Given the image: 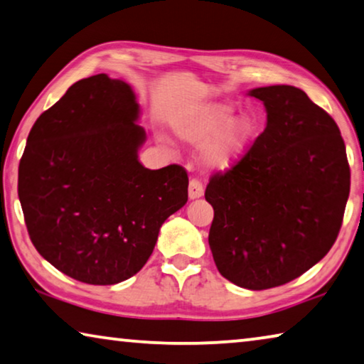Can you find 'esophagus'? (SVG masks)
<instances>
[{
    "label": "esophagus",
    "mask_w": 364,
    "mask_h": 364,
    "mask_svg": "<svg viewBox=\"0 0 364 364\" xmlns=\"http://www.w3.org/2000/svg\"><path fill=\"white\" fill-rule=\"evenodd\" d=\"M188 194L189 199H199L204 196V184L200 183L199 180H191L189 181V188H188Z\"/></svg>",
    "instance_id": "esophagus-1"
}]
</instances>
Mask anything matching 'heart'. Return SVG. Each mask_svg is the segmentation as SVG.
Segmentation results:
<instances>
[{
    "label": "heart",
    "instance_id": "obj_1",
    "mask_svg": "<svg viewBox=\"0 0 364 364\" xmlns=\"http://www.w3.org/2000/svg\"><path fill=\"white\" fill-rule=\"evenodd\" d=\"M235 117V108L227 102H210L188 107L176 113L171 126L183 141L194 146L204 144L200 160L212 170H228L246 151L255 121L246 114Z\"/></svg>",
    "mask_w": 364,
    "mask_h": 364
}]
</instances>
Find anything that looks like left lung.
<instances>
[{
	"label": "left lung",
	"mask_w": 364,
	"mask_h": 364,
	"mask_svg": "<svg viewBox=\"0 0 364 364\" xmlns=\"http://www.w3.org/2000/svg\"><path fill=\"white\" fill-rule=\"evenodd\" d=\"M267 126L232 168L210 176L209 245L225 279L247 290L285 285L331 251L350 194L333 118L293 85L250 90Z\"/></svg>",
	"instance_id": "left-lung-1"
}]
</instances>
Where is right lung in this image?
<instances>
[{"label": "right lung", "instance_id": "1", "mask_svg": "<svg viewBox=\"0 0 364 364\" xmlns=\"http://www.w3.org/2000/svg\"><path fill=\"white\" fill-rule=\"evenodd\" d=\"M124 80L80 79L40 114L19 164L17 193L40 256L74 280L114 285L139 272L161 223L188 200L180 165L137 159L146 131Z\"/></svg>", "mask_w": 364, "mask_h": 364}]
</instances>
